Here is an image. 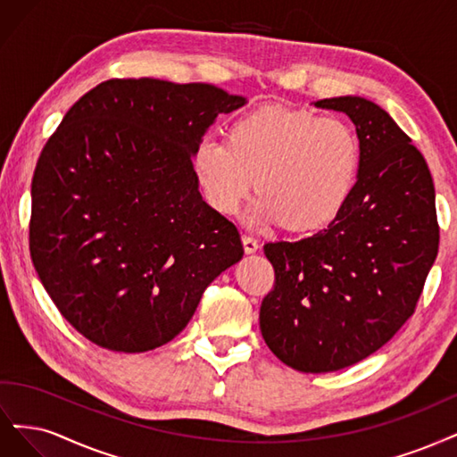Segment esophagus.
<instances>
[{
	"mask_svg": "<svg viewBox=\"0 0 457 457\" xmlns=\"http://www.w3.org/2000/svg\"><path fill=\"white\" fill-rule=\"evenodd\" d=\"M243 246H245V253L246 254H254L256 250L260 248L258 241L254 237H248V235H243Z\"/></svg>",
	"mask_w": 457,
	"mask_h": 457,
	"instance_id": "1",
	"label": "esophagus"
}]
</instances>
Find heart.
Segmentation results:
<instances>
[{"instance_id": "1", "label": "heart", "mask_w": 457, "mask_h": 457, "mask_svg": "<svg viewBox=\"0 0 457 457\" xmlns=\"http://www.w3.org/2000/svg\"><path fill=\"white\" fill-rule=\"evenodd\" d=\"M357 170L359 140L345 121L287 106L246 112L231 121L228 140L203 135L191 150V172L214 211L235 214L258 184L262 194L245 216L250 228L327 226Z\"/></svg>"}]
</instances>
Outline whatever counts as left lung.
Here are the masks:
<instances>
[{"mask_svg":"<svg viewBox=\"0 0 457 457\" xmlns=\"http://www.w3.org/2000/svg\"><path fill=\"white\" fill-rule=\"evenodd\" d=\"M313 104L355 125L357 182L327 229L263 245L275 287L260 330L287 366L322 374L372 355L411 317L438 253V224L429 167L386 110L361 96Z\"/></svg>","mask_w":457,"mask_h":457,"instance_id":"1","label":"left lung"}]
</instances>
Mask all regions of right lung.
Masks as SVG:
<instances>
[{
	"mask_svg": "<svg viewBox=\"0 0 457 457\" xmlns=\"http://www.w3.org/2000/svg\"><path fill=\"white\" fill-rule=\"evenodd\" d=\"M246 98L209 83L108 79L43 145L32 180L30 254L61 315L120 353L165 345L241 235L203 201L191 150Z\"/></svg>",
	"mask_w": 457,
	"mask_h": 457,
	"instance_id": "add662e5",
	"label": "right lung"
}]
</instances>
